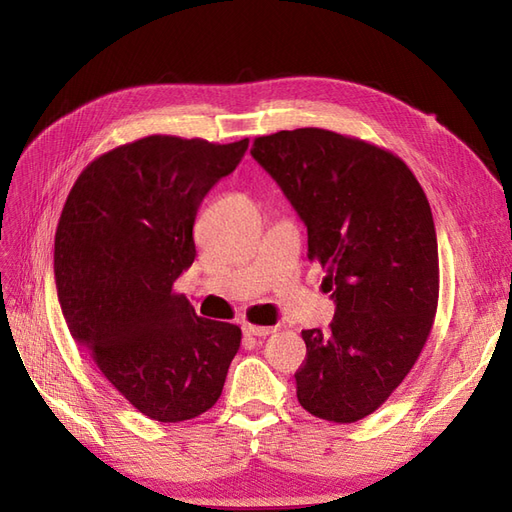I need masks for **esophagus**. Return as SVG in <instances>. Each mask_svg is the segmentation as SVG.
<instances>
[{
	"instance_id": "obj_1",
	"label": "esophagus",
	"mask_w": 512,
	"mask_h": 512,
	"mask_svg": "<svg viewBox=\"0 0 512 512\" xmlns=\"http://www.w3.org/2000/svg\"><path fill=\"white\" fill-rule=\"evenodd\" d=\"M273 331H275L273 327H256V324H250V322H245V324H243V333H245V335L267 337V335H271Z\"/></svg>"
}]
</instances>
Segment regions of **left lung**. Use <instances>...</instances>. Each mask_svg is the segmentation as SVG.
<instances>
[{
  "mask_svg": "<svg viewBox=\"0 0 512 512\" xmlns=\"http://www.w3.org/2000/svg\"><path fill=\"white\" fill-rule=\"evenodd\" d=\"M254 160L307 226L327 271L329 331H301L299 404L333 423L376 412L410 374L438 309V239L427 196L395 153L320 128L258 136Z\"/></svg>",
  "mask_w": 512,
  "mask_h": 512,
  "instance_id": "left-lung-1",
  "label": "left lung"
}]
</instances>
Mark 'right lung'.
<instances>
[{"label": "right lung", "mask_w": 512, "mask_h": 512, "mask_svg": "<svg viewBox=\"0 0 512 512\" xmlns=\"http://www.w3.org/2000/svg\"><path fill=\"white\" fill-rule=\"evenodd\" d=\"M247 143L145 136L91 162L61 211L55 284L68 329L153 421L213 408L241 346L237 324L196 316L173 284L194 262L200 203Z\"/></svg>", "instance_id": "right-lung-1"}]
</instances>
